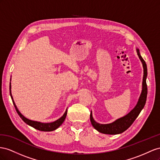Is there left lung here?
<instances>
[{"label":"left lung","instance_id":"left-lung-1","mask_svg":"<svg viewBox=\"0 0 160 160\" xmlns=\"http://www.w3.org/2000/svg\"><path fill=\"white\" fill-rule=\"evenodd\" d=\"M137 52L138 55L142 62L143 67V89L141 92V96L139 99V101L135 107L132 110L129 114L123 117L122 118H118L115 122H113L110 124H100L96 122L92 117V112H90V121L92 123V126L95 129H97L98 131L104 134H110V135H115L121 133L122 132L126 131L129 127L133 124V122L136 119V118L138 117L140 112L143 108L146 100H147V95H148V87L147 83H146V78L148 75V70H147V65L144 61L142 57L141 56L139 50L137 49Z\"/></svg>","mask_w":160,"mask_h":160}]
</instances>
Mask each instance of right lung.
<instances>
[{"label": "right lung", "mask_w": 160, "mask_h": 160, "mask_svg": "<svg viewBox=\"0 0 160 160\" xmlns=\"http://www.w3.org/2000/svg\"><path fill=\"white\" fill-rule=\"evenodd\" d=\"M11 83H10V86H9V89H10V95H11V99H12V103H13V104H14L15 108L16 109V111L18 113V115H19V117L22 118V120L25 123H27V125H30L31 127H33V128L38 129L39 131H52L56 130V129H58V127L62 124L63 122L64 121L65 118L66 117V115H67V109H66L65 113L63 114V115L61 118H59V119H58L57 121H54L53 122L43 123V122H38V121H31V120L28 119V118H25L23 115H21V113L19 111V110H18L16 105H15V102H14V100H13L12 94H11Z\"/></svg>", "instance_id": "add662e5"}]
</instances>
